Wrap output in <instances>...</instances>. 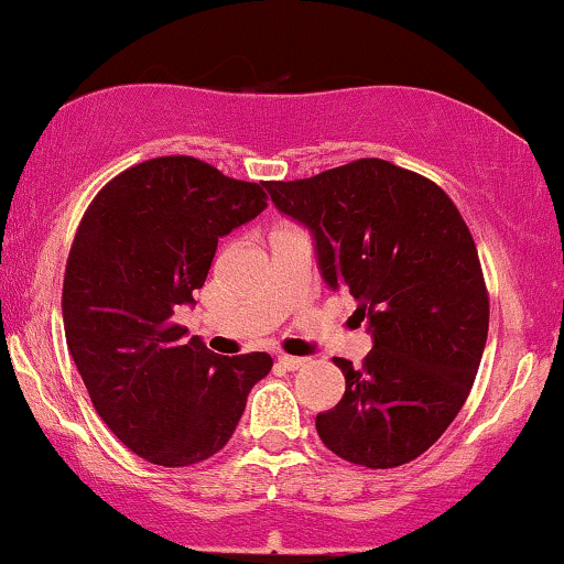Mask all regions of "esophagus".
<instances>
[{
	"mask_svg": "<svg viewBox=\"0 0 564 564\" xmlns=\"http://www.w3.org/2000/svg\"><path fill=\"white\" fill-rule=\"evenodd\" d=\"M278 365H281V368H286V370H300V368H304V365H307V359L291 357V355H278Z\"/></svg>",
	"mask_w": 564,
	"mask_h": 564,
	"instance_id": "1",
	"label": "esophagus"
}]
</instances>
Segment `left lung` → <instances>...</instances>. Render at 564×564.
Segmentation results:
<instances>
[{
    "label": "left lung",
    "mask_w": 564,
    "mask_h": 564,
    "mask_svg": "<svg viewBox=\"0 0 564 564\" xmlns=\"http://www.w3.org/2000/svg\"><path fill=\"white\" fill-rule=\"evenodd\" d=\"M281 215L310 230L325 286L349 291L372 349L317 436L362 467H397L436 444L484 357L488 294L470 230L436 183L386 160L268 183Z\"/></svg>",
    "instance_id": "left-lung-1"
}]
</instances>
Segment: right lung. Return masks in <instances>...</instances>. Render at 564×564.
Here are the masks:
<instances>
[{
	"instance_id": "add662e5",
	"label": "right lung",
	"mask_w": 564,
	"mask_h": 564,
	"mask_svg": "<svg viewBox=\"0 0 564 564\" xmlns=\"http://www.w3.org/2000/svg\"><path fill=\"white\" fill-rule=\"evenodd\" d=\"M264 188L202 160L158 158L107 183L80 220L63 286L67 349L99 417L149 463L220 452L273 368L264 351L215 355L173 321L194 304L217 239L268 207Z\"/></svg>"
}]
</instances>
